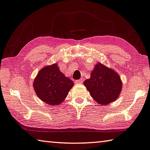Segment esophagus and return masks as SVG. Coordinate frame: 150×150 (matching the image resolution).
<instances>
[{
  "instance_id": "obj_1",
  "label": "esophagus",
  "mask_w": 150,
  "mask_h": 150,
  "mask_svg": "<svg viewBox=\"0 0 150 150\" xmlns=\"http://www.w3.org/2000/svg\"><path fill=\"white\" fill-rule=\"evenodd\" d=\"M82 82H83L82 79H80V80H78L75 81L76 84H81V83H82Z\"/></svg>"
}]
</instances>
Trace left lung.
I'll use <instances>...</instances> for the list:
<instances>
[{
    "instance_id": "obj_1",
    "label": "left lung",
    "mask_w": 150,
    "mask_h": 150,
    "mask_svg": "<svg viewBox=\"0 0 150 150\" xmlns=\"http://www.w3.org/2000/svg\"><path fill=\"white\" fill-rule=\"evenodd\" d=\"M84 84L93 99L104 105L116 100L122 88L118 74L101 63L96 64L90 79L86 80Z\"/></svg>"
}]
</instances>
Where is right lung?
<instances>
[{
    "mask_svg": "<svg viewBox=\"0 0 150 150\" xmlns=\"http://www.w3.org/2000/svg\"><path fill=\"white\" fill-rule=\"evenodd\" d=\"M73 86L72 81L60 72L56 63L39 71L33 83L38 97L47 104L54 105L64 100Z\"/></svg>",
    "mask_w": 150,
    "mask_h": 150,
    "instance_id": "add662e5",
    "label": "right lung"
}]
</instances>
